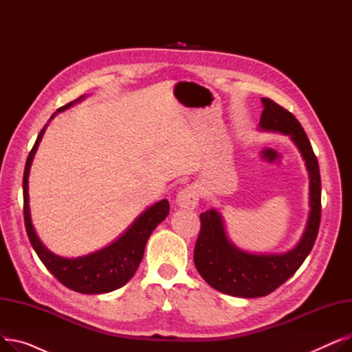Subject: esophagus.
<instances>
[{"instance_id":"1","label":"esophagus","mask_w":352,"mask_h":352,"mask_svg":"<svg viewBox=\"0 0 352 352\" xmlns=\"http://www.w3.org/2000/svg\"><path fill=\"white\" fill-rule=\"evenodd\" d=\"M198 201H199V188L198 186H195V184H191V186L182 188L175 198L177 206L187 210H194L198 206Z\"/></svg>"}]
</instances>
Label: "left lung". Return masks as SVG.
Here are the masks:
<instances>
[{"label": "left lung", "mask_w": 352, "mask_h": 352, "mask_svg": "<svg viewBox=\"0 0 352 352\" xmlns=\"http://www.w3.org/2000/svg\"><path fill=\"white\" fill-rule=\"evenodd\" d=\"M258 128L288 135L305 162L309 178V214L305 230L292 250L281 254H254L236 247L227 235L223 214L211 208L199 215L201 230L194 264L214 289L241 298L265 297L292 276L311 252L321 219V177L316 154L304 128L289 111L270 98H261Z\"/></svg>", "instance_id": "1"}]
</instances>
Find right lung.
Segmentation results:
<instances>
[{
  "mask_svg": "<svg viewBox=\"0 0 352 352\" xmlns=\"http://www.w3.org/2000/svg\"><path fill=\"white\" fill-rule=\"evenodd\" d=\"M84 98L85 96H81L80 98L58 108L57 113L51 116L50 121L58 113H63V111L68 109L74 104L81 102ZM47 125L48 124H45L38 137H36V141L27 158L23 178L24 221L30 243L36 255L40 256L43 264L47 267V270L67 288L81 294H105L118 289L134 276L144 256V250L148 238H150L151 232L158 227V224L162 223L166 215L170 214V202L168 199H161L155 202L154 206L141 212L134 223L116 241L96 252L77 258H67L54 254L43 244L40 236L35 232L30 212L28 195L30 168L36 153V148H38L41 138L45 133Z\"/></svg>",
  "mask_w": 352,
  "mask_h": 352,
  "instance_id": "right-lung-1",
  "label": "right lung"
}]
</instances>
